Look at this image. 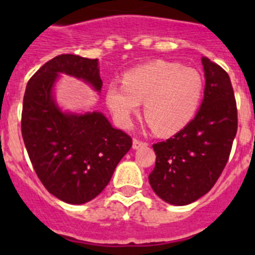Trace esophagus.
Listing matches in <instances>:
<instances>
[{
    "label": "esophagus",
    "instance_id": "34e87169",
    "mask_svg": "<svg viewBox=\"0 0 255 255\" xmlns=\"http://www.w3.org/2000/svg\"><path fill=\"white\" fill-rule=\"evenodd\" d=\"M147 145H148L147 141H143L138 138H135L134 140H132V148H134V149H139V148L147 147Z\"/></svg>",
    "mask_w": 255,
    "mask_h": 255
}]
</instances>
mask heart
Here are the masks:
<instances>
[{
  "label": "heart",
  "mask_w": 255,
  "mask_h": 255,
  "mask_svg": "<svg viewBox=\"0 0 255 255\" xmlns=\"http://www.w3.org/2000/svg\"><path fill=\"white\" fill-rule=\"evenodd\" d=\"M203 88V79L193 67L154 61L128 70L123 84L110 83L106 103L117 123L128 126L144 102V117L150 129L155 134L172 135L194 119Z\"/></svg>",
  "instance_id": "b5f03b06"
}]
</instances>
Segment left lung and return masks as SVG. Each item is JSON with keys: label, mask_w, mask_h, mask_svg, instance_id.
<instances>
[{"label": "left lung", "mask_w": 255, "mask_h": 255, "mask_svg": "<svg viewBox=\"0 0 255 255\" xmlns=\"http://www.w3.org/2000/svg\"><path fill=\"white\" fill-rule=\"evenodd\" d=\"M206 75L199 111L172 138L153 144L155 166L149 184L161 199L175 206L207 194L229 161L238 131V108L229 74L202 58Z\"/></svg>", "instance_id": "obj_1"}]
</instances>
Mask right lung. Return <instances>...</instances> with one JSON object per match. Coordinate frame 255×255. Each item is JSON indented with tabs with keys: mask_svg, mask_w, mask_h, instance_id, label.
I'll return each instance as SVG.
<instances>
[{
	"mask_svg": "<svg viewBox=\"0 0 255 255\" xmlns=\"http://www.w3.org/2000/svg\"><path fill=\"white\" fill-rule=\"evenodd\" d=\"M83 79L101 91L98 60L60 55L29 79L21 112V134L33 168L44 188L62 202L87 203L107 186L132 145L101 112H61L52 98L58 74Z\"/></svg>",
	"mask_w": 255,
	"mask_h": 255,
	"instance_id": "right-lung-1",
	"label": "right lung"
}]
</instances>
